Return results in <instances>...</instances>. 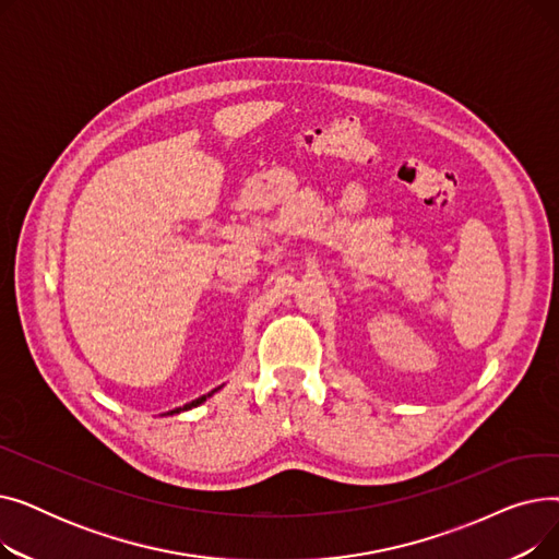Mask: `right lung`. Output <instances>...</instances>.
I'll return each mask as SVG.
<instances>
[{
  "instance_id": "right-lung-1",
  "label": "right lung",
  "mask_w": 559,
  "mask_h": 559,
  "mask_svg": "<svg viewBox=\"0 0 559 559\" xmlns=\"http://www.w3.org/2000/svg\"><path fill=\"white\" fill-rule=\"evenodd\" d=\"M217 390H219V388H217ZM217 390H213V392H217ZM213 392H211V394H213ZM211 394H209V396H211ZM209 396H199L197 401H192V403H188V405H183V407H176V409H171V413H181V409H190V407H197L199 403H203V401L209 399Z\"/></svg>"
}]
</instances>
